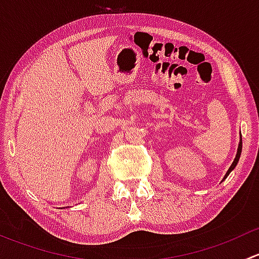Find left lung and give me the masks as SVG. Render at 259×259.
<instances>
[{"label": "left lung", "instance_id": "left-lung-1", "mask_svg": "<svg viewBox=\"0 0 259 259\" xmlns=\"http://www.w3.org/2000/svg\"><path fill=\"white\" fill-rule=\"evenodd\" d=\"M241 153H242V140H241V142H239V145H238V151H237L236 159H234V161H233V163H232L231 168H229V169H228V171H227V174H226V177H224V179H226L227 177L229 176V173H231V171L233 170L234 168H236V165H237V164H238L239 158H241ZM224 179H223V180H224Z\"/></svg>", "mask_w": 259, "mask_h": 259}]
</instances>
